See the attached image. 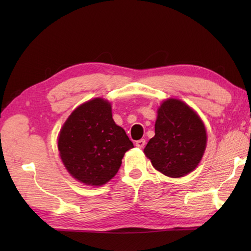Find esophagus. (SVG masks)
Masks as SVG:
<instances>
[{
  "label": "esophagus",
  "instance_id": "1",
  "mask_svg": "<svg viewBox=\"0 0 251 251\" xmlns=\"http://www.w3.org/2000/svg\"><path fill=\"white\" fill-rule=\"evenodd\" d=\"M145 146H146V140H145V139H140V140L136 141V147H137V148L142 149Z\"/></svg>",
  "mask_w": 251,
  "mask_h": 251
}]
</instances>
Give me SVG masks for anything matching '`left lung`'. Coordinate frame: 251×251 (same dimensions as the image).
<instances>
[{"label": "left lung", "instance_id": "1", "mask_svg": "<svg viewBox=\"0 0 251 251\" xmlns=\"http://www.w3.org/2000/svg\"><path fill=\"white\" fill-rule=\"evenodd\" d=\"M206 128L196 112L178 99H167L157 110L155 136L145 148L153 167L180 178L197 167L204 155Z\"/></svg>", "mask_w": 251, "mask_h": 251}]
</instances>
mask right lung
Here are the masks:
<instances>
[{"mask_svg": "<svg viewBox=\"0 0 251 251\" xmlns=\"http://www.w3.org/2000/svg\"><path fill=\"white\" fill-rule=\"evenodd\" d=\"M131 148L134 145L125 130L112 119L111 103L102 98L77 106L58 137V150L69 174L93 186L113 178Z\"/></svg>", "mask_w": 251, "mask_h": 251, "instance_id": "right-lung-1", "label": "right lung"}]
</instances>
